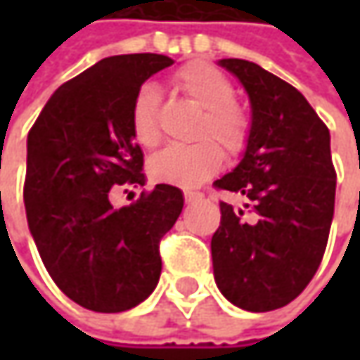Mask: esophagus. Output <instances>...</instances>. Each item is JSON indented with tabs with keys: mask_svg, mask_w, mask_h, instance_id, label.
I'll list each match as a JSON object with an SVG mask.
<instances>
[{
	"mask_svg": "<svg viewBox=\"0 0 360 360\" xmlns=\"http://www.w3.org/2000/svg\"><path fill=\"white\" fill-rule=\"evenodd\" d=\"M200 198V192H184V200H186V204H196Z\"/></svg>",
	"mask_w": 360,
	"mask_h": 360,
	"instance_id": "34e87169",
	"label": "esophagus"
}]
</instances>
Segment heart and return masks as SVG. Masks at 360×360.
Segmentation results:
<instances>
[{
    "label": "heart",
    "mask_w": 360,
    "mask_h": 360,
    "mask_svg": "<svg viewBox=\"0 0 360 360\" xmlns=\"http://www.w3.org/2000/svg\"><path fill=\"white\" fill-rule=\"evenodd\" d=\"M176 90L202 108L194 138L188 146H170L150 160L148 170L156 182L180 188H194L206 182L224 156H238L248 144L250 118L234 100V86L218 68L208 62H190L170 77ZM160 98L152 84H144L131 104V136L142 148H156L160 142ZM221 150H218L217 148Z\"/></svg>",
    "instance_id": "heart-1"
}]
</instances>
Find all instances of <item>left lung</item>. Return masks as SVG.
<instances>
[{
    "instance_id": "left-lung-1",
    "label": "left lung",
    "mask_w": 360,
    "mask_h": 360,
    "mask_svg": "<svg viewBox=\"0 0 360 360\" xmlns=\"http://www.w3.org/2000/svg\"><path fill=\"white\" fill-rule=\"evenodd\" d=\"M220 65L248 91L252 126L240 164L214 182L244 200L220 202L214 278L232 304L274 311L307 288L325 256L337 188L330 134L288 82L246 60Z\"/></svg>"
}]
</instances>
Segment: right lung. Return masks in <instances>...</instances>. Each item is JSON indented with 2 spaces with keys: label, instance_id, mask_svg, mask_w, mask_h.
Returning <instances> with one entry per match:
<instances>
[{
  "label": "right lung",
  "instance_id": "1",
  "mask_svg": "<svg viewBox=\"0 0 360 360\" xmlns=\"http://www.w3.org/2000/svg\"><path fill=\"white\" fill-rule=\"evenodd\" d=\"M170 63L160 53L105 58L53 91L27 134V224L53 283L84 309L128 311L158 284L160 240L182 212V192L156 184L122 208L112 196L144 186L131 104Z\"/></svg>",
  "mask_w": 360,
  "mask_h": 360
}]
</instances>
